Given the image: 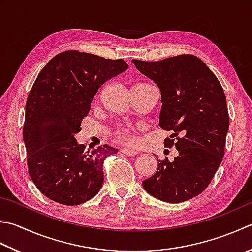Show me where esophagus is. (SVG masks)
<instances>
[{
    "label": "esophagus",
    "mask_w": 252,
    "mask_h": 252,
    "mask_svg": "<svg viewBox=\"0 0 252 252\" xmlns=\"http://www.w3.org/2000/svg\"><path fill=\"white\" fill-rule=\"evenodd\" d=\"M123 154H126L127 156H135L137 154L136 151H133V150H122L121 151Z\"/></svg>",
    "instance_id": "34e87169"
}]
</instances>
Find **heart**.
Segmentation results:
<instances>
[{
	"mask_svg": "<svg viewBox=\"0 0 252 252\" xmlns=\"http://www.w3.org/2000/svg\"><path fill=\"white\" fill-rule=\"evenodd\" d=\"M113 140L121 144H125L127 146H133L136 144L137 137H136V131L131 127H119L113 134Z\"/></svg>",
	"mask_w": 252,
	"mask_h": 252,
	"instance_id": "b5f03b06",
	"label": "heart"
}]
</instances>
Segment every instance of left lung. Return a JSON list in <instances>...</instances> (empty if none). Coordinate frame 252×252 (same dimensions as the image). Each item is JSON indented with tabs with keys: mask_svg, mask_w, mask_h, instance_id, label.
I'll list each match as a JSON object with an SVG mask.
<instances>
[{
	"mask_svg": "<svg viewBox=\"0 0 252 252\" xmlns=\"http://www.w3.org/2000/svg\"><path fill=\"white\" fill-rule=\"evenodd\" d=\"M132 62L160 90L159 126L171 132L165 144L176 146L179 153L172 161L157 157L158 168L142 182L143 187L168 203L190 200L208 188L223 160L229 127L223 87L206 64L192 54Z\"/></svg>",
	"mask_w": 252,
	"mask_h": 252,
	"instance_id": "left-lung-1",
	"label": "left lung"
}]
</instances>
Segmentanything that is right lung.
Listing matches in <instances>:
<instances>
[{
  "instance_id": "1",
  "label": "right lung",
  "mask_w": 252,
  "mask_h": 252,
  "mask_svg": "<svg viewBox=\"0 0 252 252\" xmlns=\"http://www.w3.org/2000/svg\"><path fill=\"white\" fill-rule=\"evenodd\" d=\"M127 67L123 59L67 50L38 74L27 97L23 137L29 176L48 199L78 205L101 189L103 161L118 150L103 145L85 153L74 134L102 84Z\"/></svg>"
}]
</instances>
